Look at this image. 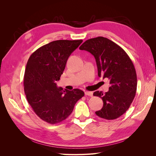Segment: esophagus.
<instances>
[{"label":"esophagus","mask_w":156,"mask_h":156,"mask_svg":"<svg viewBox=\"0 0 156 156\" xmlns=\"http://www.w3.org/2000/svg\"><path fill=\"white\" fill-rule=\"evenodd\" d=\"M84 94H85V96H90V97H92L93 96L92 92H88V91H85V92H84Z\"/></svg>","instance_id":"obj_1"}]
</instances>
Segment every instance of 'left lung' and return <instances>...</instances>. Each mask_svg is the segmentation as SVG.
<instances>
[{
    "label": "left lung",
    "mask_w": 156,
    "mask_h": 156,
    "mask_svg": "<svg viewBox=\"0 0 156 156\" xmlns=\"http://www.w3.org/2000/svg\"><path fill=\"white\" fill-rule=\"evenodd\" d=\"M79 49L94 55L98 76L110 81L108 92H94L93 95L101 98L103 102L96 115L106 120L118 119L129 108L136 91V71L129 56L115 42L101 36L85 41Z\"/></svg>",
    "instance_id": "left-lung-1"
}]
</instances>
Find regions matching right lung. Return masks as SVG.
<instances>
[{
  "instance_id": "add662e5",
  "label": "right lung",
  "mask_w": 156,
  "mask_h": 156,
  "mask_svg": "<svg viewBox=\"0 0 156 156\" xmlns=\"http://www.w3.org/2000/svg\"><path fill=\"white\" fill-rule=\"evenodd\" d=\"M82 42V40L51 41L35 51L28 60L23 82L27 101L36 115L49 124L66 119L75 103L84 95L79 89L63 90L56 84L69 56Z\"/></svg>"
}]
</instances>
